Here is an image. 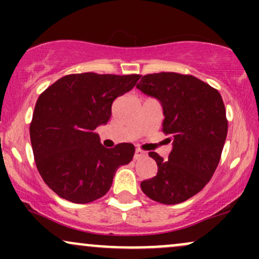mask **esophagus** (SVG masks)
<instances>
[{"mask_svg": "<svg viewBox=\"0 0 259 259\" xmlns=\"http://www.w3.org/2000/svg\"><path fill=\"white\" fill-rule=\"evenodd\" d=\"M136 152H144V147L142 146H138V148H136Z\"/></svg>", "mask_w": 259, "mask_h": 259, "instance_id": "esophagus-1", "label": "esophagus"}]
</instances>
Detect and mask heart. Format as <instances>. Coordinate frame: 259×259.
I'll list each match as a JSON object with an SVG mask.
<instances>
[{
    "instance_id": "1",
    "label": "heart",
    "mask_w": 259,
    "mask_h": 259,
    "mask_svg": "<svg viewBox=\"0 0 259 259\" xmlns=\"http://www.w3.org/2000/svg\"><path fill=\"white\" fill-rule=\"evenodd\" d=\"M152 101H153V100H147V101H146V105H145V109H146V108H147V107H148V106H150V103H151V102H152Z\"/></svg>"
}]
</instances>
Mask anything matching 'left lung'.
<instances>
[{
    "label": "left lung",
    "mask_w": 259,
    "mask_h": 259,
    "mask_svg": "<svg viewBox=\"0 0 259 259\" xmlns=\"http://www.w3.org/2000/svg\"><path fill=\"white\" fill-rule=\"evenodd\" d=\"M127 75L81 73L61 78L38 96L30 124L36 168L46 185L73 203H90L111 189L115 170L134 153L125 144H102L95 130L112 103L130 91Z\"/></svg>",
    "instance_id": "obj_1"
}]
</instances>
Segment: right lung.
<instances>
[{
	"label": "right lung",
	"instance_id": "right-lung-1",
	"mask_svg": "<svg viewBox=\"0 0 259 259\" xmlns=\"http://www.w3.org/2000/svg\"><path fill=\"white\" fill-rule=\"evenodd\" d=\"M138 89L160 101L168 136L167 154L153 156L157 175L142 181L141 190L159 203H181L200 192L218 167L228 134L224 102L212 86L178 73L148 74Z\"/></svg>",
	"mask_w": 259,
	"mask_h": 259
}]
</instances>
